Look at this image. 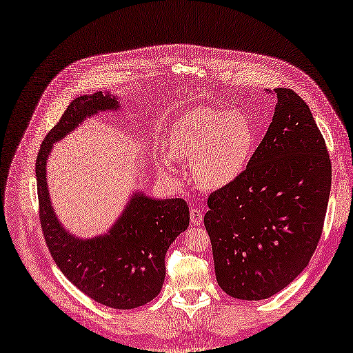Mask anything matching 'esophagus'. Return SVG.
Masks as SVG:
<instances>
[{"mask_svg":"<svg viewBox=\"0 0 353 353\" xmlns=\"http://www.w3.org/2000/svg\"><path fill=\"white\" fill-rule=\"evenodd\" d=\"M190 221L196 226L202 225V222H203V212L201 209H197V208H192L190 209Z\"/></svg>","mask_w":353,"mask_h":353,"instance_id":"obj_1","label":"esophagus"}]
</instances>
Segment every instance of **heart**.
I'll return each instance as SVG.
<instances>
[{"label":"heart","instance_id":"obj_1","mask_svg":"<svg viewBox=\"0 0 353 353\" xmlns=\"http://www.w3.org/2000/svg\"><path fill=\"white\" fill-rule=\"evenodd\" d=\"M256 143V130L243 112L197 108L174 122L167 147L173 160L192 161L199 185L218 190L241 177ZM160 168L168 177L177 176L170 157L160 160Z\"/></svg>","mask_w":353,"mask_h":353}]
</instances>
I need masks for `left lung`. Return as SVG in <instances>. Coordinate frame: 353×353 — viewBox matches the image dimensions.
<instances>
[{
    "mask_svg": "<svg viewBox=\"0 0 353 353\" xmlns=\"http://www.w3.org/2000/svg\"><path fill=\"white\" fill-rule=\"evenodd\" d=\"M274 92L261 144L241 177L209 196L203 219L218 284L239 300L277 294L307 267L330 194L329 152L307 103Z\"/></svg>",
    "mask_w": 353,
    "mask_h": 353,
    "instance_id": "1",
    "label": "left lung"
}]
</instances>
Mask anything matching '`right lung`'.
Masks as SVG:
<instances>
[{
  "label": "right lung",
  "mask_w": 353,
  "mask_h": 353,
  "mask_svg": "<svg viewBox=\"0 0 353 353\" xmlns=\"http://www.w3.org/2000/svg\"><path fill=\"white\" fill-rule=\"evenodd\" d=\"M117 99L106 92L76 98L41 143L36 177L43 235L56 265L92 300L128 310L144 305L160 293L165 277V252L189 226L188 203L183 199H152L137 190L108 232L79 238L56 216L46 170L53 144L86 118L119 110Z\"/></svg>",
  "instance_id": "right-lung-1"
}]
</instances>
